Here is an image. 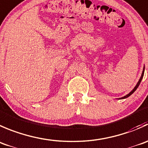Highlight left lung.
I'll return each instance as SVG.
<instances>
[{"label": "left lung", "instance_id": "obj_1", "mask_svg": "<svg viewBox=\"0 0 148 148\" xmlns=\"http://www.w3.org/2000/svg\"><path fill=\"white\" fill-rule=\"evenodd\" d=\"M144 72H145V68H144V69H143V73H142V75H141V77H140V80H139V81H138V83H137V85H136V86L134 88V89H133L132 90L131 92H130V93H129V94H127V95H126V96H124V97H122V98H120L121 99H126V98H127V97H129V96H130V95H132V94L133 93H134V91H135L136 90H137V88H138V86H140V82H141V80H142V79H143V75H144Z\"/></svg>", "mask_w": 148, "mask_h": 148}]
</instances>
